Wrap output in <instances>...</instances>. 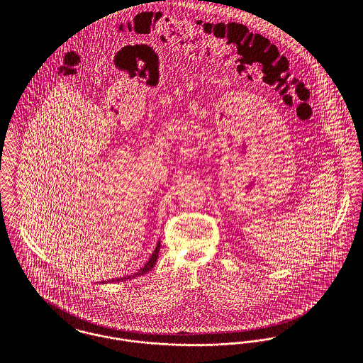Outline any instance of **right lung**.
Segmentation results:
<instances>
[{
  "mask_svg": "<svg viewBox=\"0 0 363 363\" xmlns=\"http://www.w3.org/2000/svg\"><path fill=\"white\" fill-rule=\"evenodd\" d=\"M159 250H160V243H157L155 247V252L152 253V256H151V259H148V262L143 267V268H140L137 272H134L133 275H124V277H121V278H117V279H111L110 282H114V281H124V279H131V278H134V277H140V275H144L145 272H148V271H151L154 267H155L156 259H157V255H159ZM104 284V282H102Z\"/></svg>",
  "mask_w": 363,
  "mask_h": 363,
  "instance_id": "1",
  "label": "right lung"
}]
</instances>
